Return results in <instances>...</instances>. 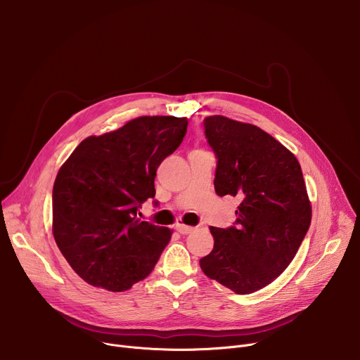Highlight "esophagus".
I'll return each mask as SVG.
<instances>
[{
    "instance_id": "esophagus-1",
    "label": "esophagus",
    "mask_w": 360,
    "mask_h": 360,
    "mask_svg": "<svg viewBox=\"0 0 360 360\" xmlns=\"http://www.w3.org/2000/svg\"><path fill=\"white\" fill-rule=\"evenodd\" d=\"M175 229H176L181 235H188V233H191V232L193 231L192 226H188V225H184V224H176V225H175Z\"/></svg>"
}]
</instances>
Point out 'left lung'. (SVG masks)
Here are the masks:
<instances>
[{"instance_id":"obj_1","label":"left lung","mask_w":360,"mask_h":360,"mask_svg":"<svg viewBox=\"0 0 360 360\" xmlns=\"http://www.w3.org/2000/svg\"><path fill=\"white\" fill-rule=\"evenodd\" d=\"M217 161L215 192L240 199L235 224L211 226L214 249L199 261L211 279L238 295L259 290L292 262L312 208L297 160L261 128L221 115L203 120Z\"/></svg>"}]
</instances>
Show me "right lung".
<instances>
[{"label": "right lung", "mask_w": 360, "mask_h": 360, "mask_svg": "<svg viewBox=\"0 0 360 360\" xmlns=\"http://www.w3.org/2000/svg\"><path fill=\"white\" fill-rule=\"evenodd\" d=\"M188 120L141 117L101 136H88L58 171L53 232L71 268L86 283L128 290L155 268L171 229L141 221L155 196L157 169L186 134Z\"/></svg>", "instance_id": "1"}]
</instances>
